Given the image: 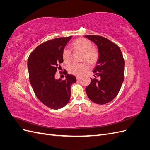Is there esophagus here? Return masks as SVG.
Masks as SVG:
<instances>
[{"instance_id": "1", "label": "esophagus", "mask_w": 150, "mask_h": 150, "mask_svg": "<svg viewBox=\"0 0 150 150\" xmlns=\"http://www.w3.org/2000/svg\"><path fill=\"white\" fill-rule=\"evenodd\" d=\"M80 78H81V76H76V79H79Z\"/></svg>"}]
</instances>
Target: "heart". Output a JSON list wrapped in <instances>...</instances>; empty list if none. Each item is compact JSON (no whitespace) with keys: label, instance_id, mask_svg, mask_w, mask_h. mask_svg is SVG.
Instances as JSON below:
<instances>
[{"label":"heart","instance_id":"b5f03b06","mask_svg":"<svg viewBox=\"0 0 150 150\" xmlns=\"http://www.w3.org/2000/svg\"><path fill=\"white\" fill-rule=\"evenodd\" d=\"M71 49L74 52L78 51L82 52L81 56V61L83 62L79 64H72L68 66L67 71L70 74L79 76L83 72L88 70L89 64L94 65L98 61L100 54L99 50L89 40L83 38H79L74 40L72 42ZM63 62L66 64H69L71 62V52L69 49L65 48L62 52Z\"/></svg>","mask_w":150,"mask_h":150}]
</instances>
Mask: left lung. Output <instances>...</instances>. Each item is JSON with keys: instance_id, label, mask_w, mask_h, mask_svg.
I'll use <instances>...</instances> for the list:
<instances>
[{"instance_id": "1", "label": "left lung", "mask_w": 150, "mask_h": 150, "mask_svg": "<svg viewBox=\"0 0 150 150\" xmlns=\"http://www.w3.org/2000/svg\"><path fill=\"white\" fill-rule=\"evenodd\" d=\"M84 37L98 47L100 56L93 72L95 78L86 88L88 98L93 102L104 104L112 101L120 92L124 81L125 60L117 45L100 35ZM99 76L100 79H96Z\"/></svg>"}]
</instances>
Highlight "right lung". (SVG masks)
Listing matches in <instances>:
<instances>
[{
  "instance_id": "1",
  "label": "right lung",
  "mask_w": 150,
  "mask_h": 150,
  "mask_svg": "<svg viewBox=\"0 0 150 150\" xmlns=\"http://www.w3.org/2000/svg\"><path fill=\"white\" fill-rule=\"evenodd\" d=\"M71 36L59 38L40 44L28 59L29 81L39 100L52 110L65 106L71 97V86L76 82V77L67 74L66 79H56L57 69L63 62L62 52Z\"/></svg>"
}]
</instances>
